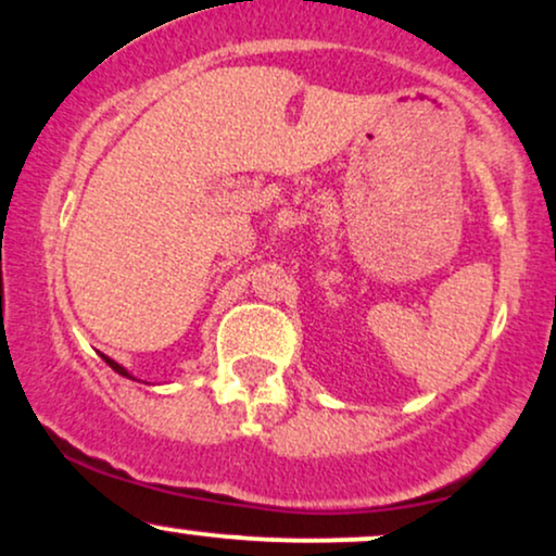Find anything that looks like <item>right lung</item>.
<instances>
[{
    "instance_id": "right-lung-1",
    "label": "right lung",
    "mask_w": 556,
    "mask_h": 556,
    "mask_svg": "<svg viewBox=\"0 0 556 556\" xmlns=\"http://www.w3.org/2000/svg\"><path fill=\"white\" fill-rule=\"evenodd\" d=\"M101 358H104L106 363H110V366H112V368H114V371H117L119 376H130V374H127V371H125V368H123V366H117V363H114L112 358H106V355H101Z\"/></svg>"
}]
</instances>
